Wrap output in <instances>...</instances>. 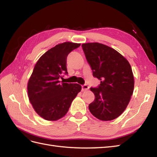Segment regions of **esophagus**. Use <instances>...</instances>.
Instances as JSON below:
<instances>
[{
  "label": "esophagus",
  "instance_id": "obj_1",
  "mask_svg": "<svg viewBox=\"0 0 157 157\" xmlns=\"http://www.w3.org/2000/svg\"><path fill=\"white\" fill-rule=\"evenodd\" d=\"M89 88V86H88L87 84H84L82 86V91L84 92V91H86V90H88Z\"/></svg>",
  "mask_w": 157,
  "mask_h": 157
}]
</instances>
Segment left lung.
Masks as SVG:
<instances>
[{
    "mask_svg": "<svg viewBox=\"0 0 157 157\" xmlns=\"http://www.w3.org/2000/svg\"><path fill=\"white\" fill-rule=\"evenodd\" d=\"M94 77L101 80L90 88L95 99L89 105L92 115L101 121H111L126 109L132 96L134 79L129 62L113 48L98 42L82 44Z\"/></svg>",
    "mask_w": 157,
    "mask_h": 157,
    "instance_id": "8db88e82",
    "label": "left lung"
}]
</instances>
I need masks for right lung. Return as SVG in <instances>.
Segmentation results:
<instances>
[{
  "label": "right lung",
  "mask_w": 157,
  "mask_h": 157,
  "mask_svg": "<svg viewBox=\"0 0 157 157\" xmlns=\"http://www.w3.org/2000/svg\"><path fill=\"white\" fill-rule=\"evenodd\" d=\"M80 44L66 42L56 45L36 62L27 85L28 96L36 113L47 121H56L67 113L73 99L81 90L78 84L60 81L67 75V58Z\"/></svg>",
  "instance_id": "1"
}]
</instances>
